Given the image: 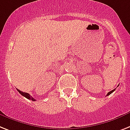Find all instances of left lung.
I'll use <instances>...</instances> for the list:
<instances>
[{
    "instance_id": "1",
    "label": "left lung",
    "mask_w": 130,
    "mask_h": 130,
    "mask_svg": "<svg viewBox=\"0 0 130 130\" xmlns=\"http://www.w3.org/2000/svg\"><path fill=\"white\" fill-rule=\"evenodd\" d=\"M115 89H113V90H111V91H109V92H108V93H107V95H110L111 93L113 92V91H115Z\"/></svg>"
}]
</instances>
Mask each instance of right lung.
<instances>
[{
	"mask_svg": "<svg viewBox=\"0 0 130 130\" xmlns=\"http://www.w3.org/2000/svg\"><path fill=\"white\" fill-rule=\"evenodd\" d=\"M17 91H19V92L21 93V95L23 96H24V97H25L26 98H27V99H28V100H32V101H35L36 100H35L34 98H32V96L30 95H29L28 93H25V92H23V91H20L19 89H17Z\"/></svg>",
	"mask_w": 130,
	"mask_h": 130,
	"instance_id": "obj_1",
	"label": "right lung"
}]
</instances>
